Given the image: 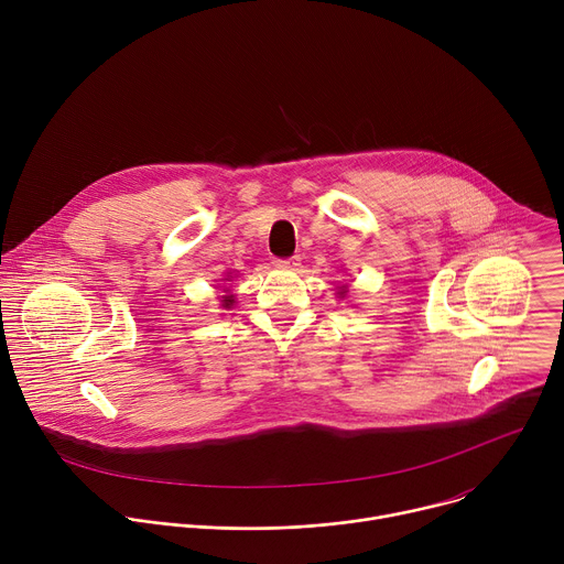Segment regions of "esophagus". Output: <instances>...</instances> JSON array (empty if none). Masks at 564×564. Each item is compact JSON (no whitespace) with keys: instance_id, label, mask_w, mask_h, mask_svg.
<instances>
[{"instance_id":"esophagus-1","label":"esophagus","mask_w":564,"mask_h":564,"mask_svg":"<svg viewBox=\"0 0 564 564\" xmlns=\"http://www.w3.org/2000/svg\"><path fill=\"white\" fill-rule=\"evenodd\" d=\"M279 268H294L299 265V257H290V259H276Z\"/></svg>"}]
</instances>
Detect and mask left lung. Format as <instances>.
I'll list each match as a JSON object with an SVG mask.
<instances>
[{
  "label": "left lung",
  "instance_id": "obj_1",
  "mask_svg": "<svg viewBox=\"0 0 564 564\" xmlns=\"http://www.w3.org/2000/svg\"><path fill=\"white\" fill-rule=\"evenodd\" d=\"M339 294H344V292H339Z\"/></svg>",
  "mask_w": 564,
  "mask_h": 564
}]
</instances>
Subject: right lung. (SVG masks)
I'll return each instance as SVG.
<instances>
[{
  "label": "right lung",
  "mask_w": 564,
  "mask_h": 564,
  "mask_svg": "<svg viewBox=\"0 0 564 564\" xmlns=\"http://www.w3.org/2000/svg\"><path fill=\"white\" fill-rule=\"evenodd\" d=\"M231 303H234V296H231V294H225V296H223V307H229Z\"/></svg>",
  "instance_id": "right-lung-1"
}]
</instances>
